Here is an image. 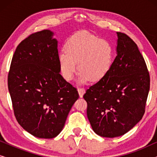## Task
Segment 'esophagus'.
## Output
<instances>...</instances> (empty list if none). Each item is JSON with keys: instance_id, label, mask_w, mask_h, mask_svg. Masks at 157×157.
<instances>
[{"instance_id": "obj_1", "label": "esophagus", "mask_w": 157, "mask_h": 157, "mask_svg": "<svg viewBox=\"0 0 157 157\" xmlns=\"http://www.w3.org/2000/svg\"><path fill=\"white\" fill-rule=\"evenodd\" d=\"M78 92L79 96L81 98L83 97V94H85V89H83V88H78Z\"/></svg>"}]
</instances>
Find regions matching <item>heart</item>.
I'll list each match as a JSON object with an SVG mask.
<instances>
[{"label":"heart","mask_w":157,"mask_h":157,"mask_svg":"<svg viewBox=\"0 0 157 157\" xmlns=\"http://www.w3.org/2000/svg\"><path fill=\"white\" fill-rule=\"evenodd\" d=\"M60 53L59 62L61 74L68 81L80 71L78 82H98L107 76L113 61V50L108 40L86 31H79L68 38Z\"/></svg>","instance_id":"obj_1"}]
</instances>
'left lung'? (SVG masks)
I'll use <instances>...</instances> for the list:
<instances>
[{
	"instance_id": "1",
	"label": "left lung",
	"mask_w": 157,
	"mask_h": 157,
	"mask_svg": "<svg viewBox=\"0 0 157 157\" xmlns=\"http://www.w3.org/2000/svg\"><path fill=\"white\" fill-rule=\"evenodd\" d=\"M117 54L110 71L83 95L94 132L113 138L130 131L145 112L150 88L147 64L134 40L117 32Z\"/></svg>"
}]
</instances>
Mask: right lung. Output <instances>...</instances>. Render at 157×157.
<instances>
[{
	"label": "right lung",
	"mask_w": 157,
	"mask_h": 157,
	"mask_svg": "<svg viewBox=\"0 0 157 157\" xmlns=\"http://www.w3.org/2000/svg\"><path fill=\"white\" fill-rule=\"evenodd\" d=\"M49 30L36 32L16 49L8 76L15 117L33 136L52 139L65 125L79 96L60 74L58 41Z\"/></svg>",
	"instance_id": "right-lung-1"
}]
</instances>
